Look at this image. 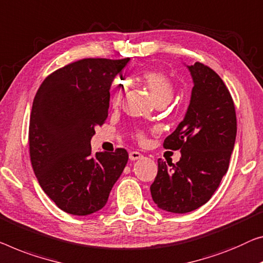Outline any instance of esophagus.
I'll return each mask as SVG.
<instances>
[{
    "label": "esophagus",
    "instance_id": "esophagus-1",
    "mask_svg": "<svg viewBox=\"0 0 263 263\" xmlns=\"http://www.w3.org/2000/svg\"><path fill=\"white\" fill-rule=\"evenodd\" d=\"M128 157H130L131 160H137V159L142 158L143 155L140 154V152H138V151H131L130 155H128Z\"/></svg>",
    "mask_w": 263,
    "mask_h": 263
}]
</instances>
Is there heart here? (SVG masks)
<instances>
[{"label":"heart","instance_id":"heart-1","mask_svg":"<svg viewBox=\"0 0 263 263\" xmlns=\"http://www.w3.org/2000/svg\"><path fill=\"white\" fill-rule=\"evenodd\" d=\"M140 80L146 86L150 91L151 96L154 97L156 103H169L172 99L175 93L174 82L171 81L165 73L159 72V70H145L140 76ZM124 97V84L123 82H117L113 87L111 103L112 106H118L121 103ZM135 138L139 142L145 140V133L140 130L135 132Z\"/></svg>","mask_w":263,"mask_h":263}]
</instances>
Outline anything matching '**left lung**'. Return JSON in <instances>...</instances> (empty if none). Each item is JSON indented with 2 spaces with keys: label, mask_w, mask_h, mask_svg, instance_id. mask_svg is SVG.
Segmentation results:
<instances>
[{
  "label": "left lung",
  "mask_w": 263,
  "mask_h": 263,
  "mask_svg": "<svg viewBox=\"0 0 263 263\" xmlns=\"http://www.w3.org/2000/svg\"><path fill=\"white\" fill-rule=\"evenodd\" d=\"M194 80L185 118L164 140V148L181 150L176 164L158 159L150 190L160 209L193 211L209 201L229 167L237 121L229 89L215 70L196 62L187 66Z\"/></svg>",
  "instance_id": "8db88e82"
}]
</instances>
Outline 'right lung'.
<instances>
[{
	"instance_id": "add662e5",
	"label": "right lung",
	"mask_w": 263,
	"mask_h": 263,
	"mask_svg": "<svg viewBox=\"0 0 263 263\" xmlns=\"http://www.w3.org/2000/svg\"><path fill=\"white\" fill-rule=\"evenodd\" d=\"M128 60L74 61L49 74L35 94L31 166L42 190L65 213L85 216L100 210L126 165L125 148L93 154L91 138L106 121L109 87Z\"/></svg>"
}]
</instances>
